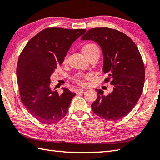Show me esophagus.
Returning a JSON list of instances; mask_svg holds the SVG:
<instances>
[{"mask_svg":"<svg viewBox=\"0 0 160 160\" xmlns=\"http://www.w3.org/2000/svg\"><path fill=\"white\" fill-rule=\"evenodd\" d=\"M84 91H85V89L78 88L75 90V92H76V94H80V93H82Z\"/></svg>","mask_w":160,"mask_h":160,"instance_id":"1","label":"esophagus"}]
</instances>
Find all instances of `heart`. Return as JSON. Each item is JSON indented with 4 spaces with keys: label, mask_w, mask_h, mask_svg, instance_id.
I'll return each mask as SVG.
<instances>
[{
    "label": "heart",
    "mask_w": 160,
    "mask_h": 160,
    "mask_svg": "<svg viewBox=\"0 0 160 160\" xmlns=\"http://www.w3.org/2000/svg\"><path fill=\"white\" fill-rule=\"evenodd\" d=\"M95 49H98L97 46L94 44H92V43H89V44H87L84 46L82 49V51L83 53H88V52H91L93 50H95ZM75 82L80 84L82 83V81L80 80V77H78L75 78Z\"/></svg>",
    "instance_id": "heart-1"
}]
</instances>
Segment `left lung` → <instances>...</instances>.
Listing matches in <instances>:
<instances>
[{"instance_id": "1", "label": "left lung", "mask_w": 160, "mask_h": 160, "mask_svg": "<svg viewBox=\"0 0 160 160\" xmlns=\"http://www.w3.org/2000/svg\"><path fill=\"white\" fill-rule=\"evenodd\" d=\"M82 40L97 42L103 52L105 81L113 87L105 96L101 89L91 105L96 115L108 121L120 120L132 110L141 97L145 81V67L137 46L122 32L106 27L91 28Z\"/></svg>"}]
</instances>
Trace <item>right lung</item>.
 Wrapping results in <instances>:
<instances>
[{
    "label": "right lung",
    "mask_w": 160,
    "mask_h": 160,
    "mask_svg": "<svg viewBox=\"0 0 160 160\" xmlns=\"http://www.w3.org/2000/svg\"><path fill=\"white\" fill-rule=\"evenodd\" d=\"M85 29L48 28L27 42L19 57L17 82L23 104L44 124L57 122L67 114L75 94L62 88L59 95L50 88V76L62 64L71 45Z\"/></svg>",
    "instance_id": "1"
}]
</instances>
